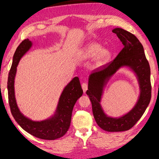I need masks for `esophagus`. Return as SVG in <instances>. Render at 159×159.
I'll use <instances>...</instances> for the list:
<instances>
[{
    "mask_svg": "<svg viewBox=\"0 0 159 159\" xmlns=\"http://www.w3.org/2000/svg\"><path fill=\"white\" fill-rule=\"evenodd\" d=\"M82 89H83V92L85 93L87 90V83H83L82 84Z\"/></svg>",
    "mask_w": 159,
    "mask_h": 159,
    "instance_id": "esophagus-1",
    "label": "esophagus"
}]
</instances>
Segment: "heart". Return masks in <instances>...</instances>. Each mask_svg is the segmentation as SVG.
I'll use <instances>...</instances> for the list:
<instances>
[{"label":"heart","instance_id":"b5f03b06","mask_svg":"<svg viewBox=\"0 0 159 159\" xmlns=\"http://www.w3.org/2000/svg\"><path fill=\"white\" fill-rule=\"evenodd\" d=\"M79 59L87 60L95 57L93 67L98 68L104 66L111 58L112 53L107 49H102V45L96 42L87 43L79 52Z\"/></svg>","mask_w":159,"mask_h":159}]
</instances>
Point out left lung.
Returning <instances> with one entry per match:
<instances>
[{
    "mask_svg": "<svg viewBox=\"0 0 159 159\" xmlns=\"http://www.w3.org/2000/svg\"><path fill=\"white\" fill-rule=\"evenodd\" d=\"M112 31L123 43V49L113 61L90 73L86 94L92 102L97 124L108 132H121L130 129L148 106L151 98V70L143 47L136 36L121 28H115ZM123 68L132 70L137 78L139 95L137 103L129 111L118 117L109 116L103 110L101 101L108 81Z\"/></svg>",
    "mask_w": 159,
    "mask_h": 159,
    "instance_id": "1",
    "label": "left lung"
}]
</instances>
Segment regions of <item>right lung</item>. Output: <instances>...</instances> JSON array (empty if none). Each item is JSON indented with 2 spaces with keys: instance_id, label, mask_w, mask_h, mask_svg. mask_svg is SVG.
I'll return each instance as SVG.
<instances>
[{
  "instance_id": "add662e5",
  "label": "right lung",
  "mask_w": 159,
  "mask_h": 159,
  "mask_svg": "<svg viewBox=\"0 0 159 159\" xmlns=\"http://www.w3.org/2000/svg\"><path fill=\"white\" fill-rule=\"evenodd\" d=\"M33 46V42L26 39L17 47L13 57L11 68L8 78V102L13 118L24 130L39 139L55 140L62 137L70 128L73 107L82 95L80 80L75 77L64 87L59 98L57 107L49 118L43 120H33L25 116L18 107L15 95V77L17 66L20 59Z\"/></svg>"
}]
</instances>
